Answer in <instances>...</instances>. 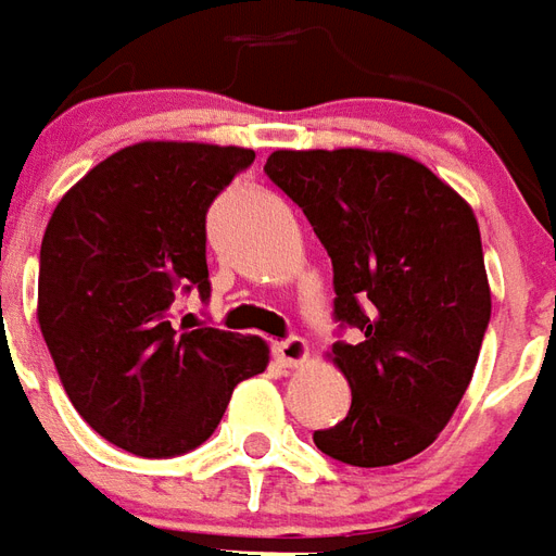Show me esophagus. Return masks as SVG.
<instances>
[{
	"instance_id": "34e87169",
	"label": "esophagus",
	"mask_w": 556,
	"mask_h": 556,
	"mask_svg": "<svg viewBox=\"0 0 556 556\" xmlns=\"http://www.w3.org/2000/svg\"><path fill=\"white\" fill-rule=\"evenodd\" d=\"M271 353H275V359L281 362L285 368H296V365L308 359V344L302 338H285V341H278L271 348Z\"/></svg>"
}]
</instances>
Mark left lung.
<instances>
[{"mask_svg":"<svg viewBox=\"0 0 556 556\" xmlns=\"http://www.w3.org/2000/svg\"><path fill=\"white\" fill-rule=\"evenodd\" d=\"M263 170L332 257L338 332L359 329L332 344L353 404L314 443L353 467L419 455L467 392L491 320L473 208L395 152L278 149Z\"/></svg>","mask_w":556,"mask_h":556,"instance_id":"left-lung-1","label":"left lung"}]
</instances>
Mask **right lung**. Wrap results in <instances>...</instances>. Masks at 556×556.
I'll list each match as a JSON object with an SVG mask.
<instances>
[{
    "label": "right lung",
    "mask_w": 556,
    "mask_h": 556,
    "mask_svg": "<svg viewBox=\"0 0 556 556\" xmlns=\"http://www.w3.org/2000/svg\"><path fill=\"white\" fill-rule=\"evenodd\" d=\"M251 149L137 143L83 176L47 224L38 323L74 410L113 446L176 458L206 443L260 338L176 329V296L208 299L206 212Z\"/></svg>",
    "instance_id": "right-lung-1"
}]
</instances>
